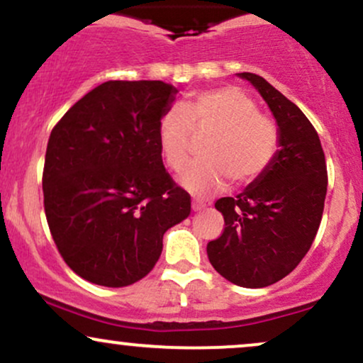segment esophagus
I'll return each instance as SVG.
<instances>
[{
	"instance_id": "1",
	"label": "esophagus",
	"mask_w": 363,
	"mask_h": 363,
	"mask_svg": "<svg viewBox=\"0 0 363 363\" xmlns=\"http://www.w3.org/2000/svg\"><path fill=\"white\" fill-rule=\"evenodd\" d=\"M206 206H208L206 203L198 201V199H193V211H201V210H205Z\"/></svg>"
}]
</instances>
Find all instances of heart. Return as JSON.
Instances as JSON below:
<instances>
[{"mask_svg": "<svg viewBox=\"0 0 363 363\" xmlns=\"http://www.w3.org/2000/svg\"><path fill=\"white\" fill-rule=\"evenodd\" d=\"M194 133H211L196 160L179 174V184L205 198L223 189L227 179L244 186L269 167L280 147V129L257 104L235 86L199 91L158 121V143L170 169L179 170L189 158Z\"/></svg>", "mask_w": 363, "mask_h": 363, "instance_id": "obj_1", "label": "heart"}]
</instances>
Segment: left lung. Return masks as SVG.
<instances>
[{"label":"left lung","mask_w":363,"mask_h":363,"mask_svg":"<svg viewBox=\"0 0 363 363\" xmlns=\"http://www.w3.org/2000/svg\"><path fill=\"white\" fill-rule=\"evenodd\" d=\"M237 74L268 104L280 129V147L269 167L242 193L215 203L225 228L208 242L206 252L228 281L262 289L294 272L314 242L328 170L319 136L306 114L259 74Z\"/></svg>","instance_id":"8db88e82"}]
</instances>
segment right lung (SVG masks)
Instances as JSON below:
<instances>
[{
    "instance_id": "right-lung-1",
    "label": "right lung",
    "mask_w": 363,
    "mask_h": 363,
    "mask_svg": "<svg viewBox=\"0 0 363 363\" xmlns=\"http://www.w3.org/2000/svg\"><path fill=\"white\" fill-rule=\"evenodd\" d=\"M177 89L160 80L106 82L54 126L44 210L57 251L83 280L128 286L152 272L162 239L191 198L162 162L158 121Z\"/></svg>"
}]
</instances>
